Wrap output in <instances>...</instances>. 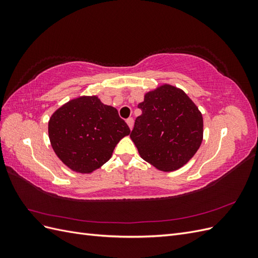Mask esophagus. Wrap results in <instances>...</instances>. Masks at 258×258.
Returning <instances> with one entry per match:
<instances>
[{
	"instance_id": "34e87169",
	"label": "esophagus",
	"mask_w": 258,
	"mask_h": 258,
	"mask_svg": "<svg viewBox=\"0 0 258 258\" xmlns=\"http://www.w3.org/2000/svg\"><path fill=\"white\" fill-rule=\"evenodd\" d=\"M126 121H127V123H128L129 128H130V129H132V127H134V122H135L134 118H132V117H129V118H128Z\"/></svg>"
}]
</instances>
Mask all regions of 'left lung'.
Segmentation results:
<instances>
[{"label": "left lung", "instance_id": "obj_1", "mask_svg": "<svg viewBox=\"0 0 258 258\" xmlns=\"http://www.w3.org/2000/svg\"><path fill=\"white\" fill-rule=\"evenodd\" d=\"M130 138L141 157L161 171L183 167L196 154L204 137V119L186 93L171 85L147 92L138 105Z\"/></svg>", "mask_w": 258, "mask_h": 258}]
</instances>
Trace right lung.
<instances>
[{"label":"right lung","mask_w":258,"mask_h":258,"mask_svg":"<svg viewBox=\"0 0 258 258\" xmlns=\"http://www.w3.org/2000/svg\"><path fill=\"white\" fill-rule=\"evenodd\" d=\"M130 134L115 107L98 97L69 101L48 122L51 146L60 160L76 172L90 173L111 158L116 144Z\"/></svg>","instance_id":"1"}]
</instances>
